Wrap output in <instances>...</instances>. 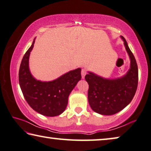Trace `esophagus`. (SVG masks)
I'll list each match as a JSON object with an SVG mask.
<instances>
[{"label":"esophagus","mask_w":151,"mask_h":151,"mask_svg":"<svg viewBox=\"0 0 151 151\" xmlns=\"http://www.w3.org/2000/svg\"><path fill=\"white\" fill-rule=\"evenodd\" d=\"M86 74H87V70H86V69L83 68L82 70H81V76H82V78H85Z\"/></svg>","instance_id":"esophagus-1"}]
</instances>
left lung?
<instances>
[{
  "label": "left lung",
  "mask_w": 151,
  "mask_h": 151,
  "mask_svg": "<svg viewBox=\"0 0 151 151\" xmlns=\"http://www.w3.org/2000/svg\"><path fill=\"white\" fill-rule=\"evenodd\" d=\"M126 50L130 58V68L123 77L106 79L92 73L85 76L88 84V101L93 111L101 115H113L130 104L138 87V70L136 59L125 38Z\"/></svg>",
  "instance_id": "8db88e82"
}]
</instances>
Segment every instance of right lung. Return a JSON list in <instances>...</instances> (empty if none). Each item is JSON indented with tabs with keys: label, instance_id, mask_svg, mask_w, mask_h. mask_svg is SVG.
I'll return each mask as SVG.
<instances>
[{
	"label": "right lung",
	"instance_id": "1",
	"mask_svg": "<svg viewBox=\"0 0 151 151\" xmlns=\"http://www.w3.org/2000/svg\"><path fill=\"white\" fill-rule=\"evenodd\" d=\"M35 41L26 52L19 71V82L26 101L35 111L45 116L61 114L68 104L72 90L81 80V68L64 74L57 79L42 82L33 77L29 69V58Z\"/></svg>",
	"mask_w": 151,
	"mask_h": 151
}]
</instances>
